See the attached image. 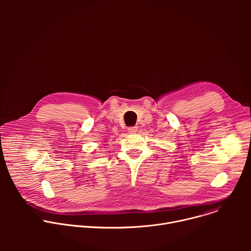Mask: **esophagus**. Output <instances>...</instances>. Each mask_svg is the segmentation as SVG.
Instances as JSON below:
<instances>
[{"label":"esophagus","instance_id":"34e87169","mask_svg":"<svg viewBox=\"0 0 251 251\" xmlns=\"http://www.w3.org/2000/svg\"><path fill=\"white\" fill-rule=\"evenodd\" d=\"M138 131V128L136 127V126H134V127H129L128 128V132L129 133H136Z\"/></svg>","mask_w":251,"mask_h":251}]
</instances>
